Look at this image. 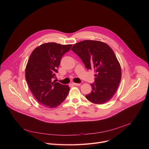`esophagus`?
<instances>
[{
	"instance_id": "1",
	"label": "esophagus",
	"mask_w": 149,
	"mask_h": 149,
	"mask_svg": "<svg viewBox=\"0 0 149 149\" xmlns=\"http://www.w3.org/2000/svg\"><path fill=\"white\" fill-rule=\"evenodd\" d=\"M72 84L74 85V86H80V84H79V83H75V82H72Z\"/></svg>"
}]
</instances>
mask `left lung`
<instances>
[{
  "label": "left lung",
  "mask_w": 149,
  "mask_h": 149,
  "mask_svg": "<svg viewBox=\"0 0 149 149\" xmlns=\"http://www.w3.org/2000/svg\"><path fill=\"white\" fill-rule=\"evenodd\" d=\"M71 50L82 59L88 70H94V83L91 92L86 95L93 103L102 104L116 93L121 78L120 63L112 49L104 42L86 40L75 44Z\"/></svg>",
  "instance_id": "obj_1"
}]
</instances>
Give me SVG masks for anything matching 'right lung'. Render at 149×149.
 Wrapping results in <instances>:
<instances>
[{"label":"right lung","instance_id":"1","mask_svg":"<svg viewBox=\"0 0 149 149\" xmlns=\"http://www.w3.org/2000/svg\"><path fill=\"white\" fill-rule=\"evenodd\" d=\"M72 47L49 42L36 48L31 54L25 70V78L36 100L51 109L60 105L67 97L70 87L52 82L58 72L61 58Z\"/></svg>","mask_w":149,"mask_h":149}]
</instances>
